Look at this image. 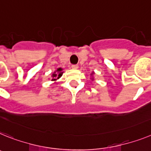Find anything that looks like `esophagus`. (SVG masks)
<instances>
[{
	"label": "esophagus",
	"mask_w": 151,
	"mask_h": 151,
	"mask_svg": "<svg viewBox=\"0 0 151 151\" xmlns=\"http://www.w3.org/2000/svg\"><path fill=\"white\" fill-rule=\"evenodd\" d=\"M72 68H73V69H77L78 68V65H72Z\"/></svg>",
	"instance_id": "1"
}]
</instances>
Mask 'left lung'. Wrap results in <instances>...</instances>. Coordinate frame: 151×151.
Instances as JSON below:
<instances>
[{
  "label": "left lung",
  "mask_w": 151,
  "mask_h": 151,
  "mask_svg": "<svg viewBox=\"0 0 151 151\" xmlns=\"http://www.w3.org/2000/svg\"><path fill=\"white\" fill-rule=\"evenodd\" d=\"M93 73H91V76H92V74H93Z\"/></svg>",
  "instance_id": "left-lung-1"
}]
</instances>
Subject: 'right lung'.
<instances>
[{
  "mask_svg": "<svg viewBox=\"0 0 151 151\" xmlns=\"http://www.w3.org/2000/svg\"><path fill=\"white\" fill-rule=\"evenodd\" d=\"M63 69L62 68H59V69H56V71H55L53 73V74L52 75V81H56V79L60 78V77L63 76Z\"/></svg>",
  "mask_w": 151,
  "mask_h": 151,
  "instance_id": "1",
  "label": "right lung"
}]
</instances>
